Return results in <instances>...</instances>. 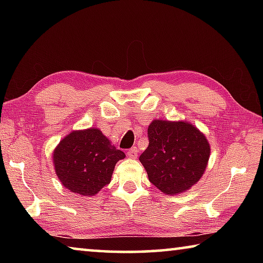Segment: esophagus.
I'll return each mask as SVG.
<instances>
[{
    "label": "esophagus",
    "instance_id": "obj_1",
    "mask_svg": "<svg viewBox=\"0 0 263 263\" xmlns=\"http://www.w3.org/2000/svg\"><path fill=\"white\" fill-rule=\"evenodd\" d=\"M138 152H139V151H138L137 147H132V148H130V149L127 151V155L130 158H132V159H136L137 155H138Z\"/></svg>",
    "mask_w": 263,
    "mask_h": 263
}]
</instances>
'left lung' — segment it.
<instances>
[{"label":"left lung","instance_id":"8db88e82","mask_svg":"<svg viewBox=\"0 0 263 263\" xmlns=\"http://www.w3.org/2000/svg\"><path fill=\"white\" fill-rule=\"evenodd\" d=\"M140 162L148 180L164 194L188 190L201 179L210 157L206 138L189 123L154 121Z\"/></svg>","mask_w":263,"mask_h":263}]
</instances>
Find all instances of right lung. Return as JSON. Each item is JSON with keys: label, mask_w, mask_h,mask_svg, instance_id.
I'll return each instance as SVG.
<instances>
[{"label": "right lung", "mask_w": 263, "mask_h": 263, "mask_svg": "<svg viewBox=\"0 0 263 263\" xmlns=\"http://www.w3.org/2000/svg\"><path fill=\"white\" fill-rule=\"evenodd\" d=\"M125 158L97 128L73 131L53 154L55 173L65 188L92 196L110 183L116 163Z\"/></svg>", "instance_id": "1"}]
</instances>
